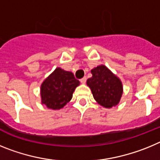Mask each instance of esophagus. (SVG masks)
I'll return each mask as SVG.
<instances>
[{"instance_id": "esophagus-1", "label": "esophagus", "mask_w": 160, "mask_h": 160, "mask_svg": "<svg viewBox=\"0 0 160 160\" xmlns=\"http://www.w3.org/2000/svg\"><path fill=\"white\" fill-rule=\"evenodd\" d=\"M80 82H81L82 83V84H85V83H86V82H87V78H86V77L82 78L81 80H80Z\"/></svg>"}]
</instances>
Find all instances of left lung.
Returning <instances> with one entry per match:
<instances>
[{
	"label": "left lung",
	"instance_id": "left-lung-1",
	"mask_svg": "<svg viewBox=\"0 0 160 160\" xmlns=\"http://www.w3.org/2000/svg\"><path fill=\"white\" fill-rule=\"evenodd\" d=\"M90 72L92 77L87 79V84L95 101L108 109L118 105L123 93V87L119 78L104 65L93 68Z\"/></svg>",
	"mask_w": 160,
	"mask_h": 160
}]
</instances>
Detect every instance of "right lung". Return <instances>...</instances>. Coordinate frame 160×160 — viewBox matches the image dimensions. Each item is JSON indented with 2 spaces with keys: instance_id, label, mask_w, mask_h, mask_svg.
I'll use <instances>...</instances> for the list:
<instances>
[{
  "instance_id": "obj_1",
  "label": "right lung",
  "mask_w": 160,
  "mask_h": 160,
  "mask_svg": "<svg viewBox=\"0 0 160 160\" xmlns=\"http://www.w3.org/2000/svg\"><path fill=\"white\" fill-rule=\"evenodd\" d=\"M79 85L72 72L57 67L41 85L42 104L51 110H60L71 100Z\"/></svg>"
}]
</instances>
